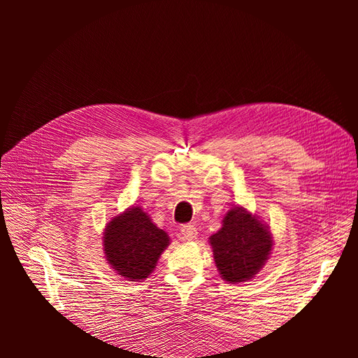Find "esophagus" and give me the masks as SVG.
<instances>
[{"label": "esophagus", "mask_w": 358, "mask_h": 358, "mask_svg": "<svg viewBox=\"0 0 358 358\" xmlns=\"http://www.w3.org/2000/svg\"><path fill=\"white\" fill-rule=\"evenodd\" d=\"M180 234H182L183 241H194V239H197L199 231L192 224H185L180 227Z\"/></svg>", "instance_id": "esophagus-1"}]
</instances>
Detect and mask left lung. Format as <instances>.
Instances as JSON below:
<instances>
[{"label":"left lung","mask_w":358,"mask_h":358,"mask_svg":"<svg viewBox=\"0 0 358 358\" xmlns=\"http://www.w3.org/2000/svg\"><path fill=\"white\" fill-rule=\"evenodd\" d=\"M272 245L267 227L243 208L229 210L221 230L210 236L215 264L230 284L252 279L264 266Z\"/></svg>","instance_id":"1"}]
</instances>
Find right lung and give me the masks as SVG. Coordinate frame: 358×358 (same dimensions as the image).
I'll return each instance as SVG.
<instances>
[{"label":"right lung","instance_id":"add662e5","mask_svg":"<svg viewBox=\"0 0 358 358\" xmlns=\"http://www.w3.org/2000/svg\"><path fill=\"white\" fill-rule=\"evenodd\" d=\"M104 254L117 275L129 280L146 279L154 272L170 239L137 206L115 216L104 230Z\"/></svg>","mask_w":358,"mask_h":358}]
</instances>
